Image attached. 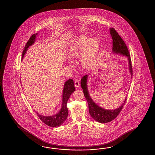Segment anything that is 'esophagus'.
<instances>
[{
  "mask_svg": "<svg viewBox=\"0 0 155 155\" xmlns=\"http://www.w3.org/2000/svg\"><path fill=\"white\" fill-rule=\"evenodd\" d=\"M75 86L77 87V88H79V87H80V82H79V80H76L75 81Z\"/></svg>",
  "mask_w": 155,
  "mask_h": 155,
  "instance_id": "34e87169",
  "label": "esophagus"
}]
</instances>
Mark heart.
Wrapping results in <instances>:
<instances>
[{"label":"heart","mask_w":155,"mask_h":155,"mask_svg":"<svg viewBox=\"0 0 155 155\" xmlns=\"http://www.w3.org/2000/svg\"><path fill=\"white\" fill-rule=\"evenodd\" d=\"M100 48L99 40L96 37L89 39L88 36L82 35L73 44L69 55L72 58H79L82 66L89 68L94 62Z\"/></svg>","instance_id":"heart-1"}]
</instances>
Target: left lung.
I'll return each mask as SVG.
<instances>
[{
	"mask_svg": "<svg viewBox=\"0 0 155 155\" xmlns=\"http://www.w3.org/2000/svg\"><path fill=\"white\" fill-rule=\"evenodd\" d=\"M110 32L112 38V52L115 54H120L124 56L127 57L129 61V70L132 77V67L131 60L129 50L126 45L125 43L122 39L121 36L114 28L110 29ZM88 75L83 76L81 80V86L83 90L84 96L88 103L89 113L93 119L100 123H107L110 122L119 115L124 106L125 104L127 97L125 99L121 106L115 110H107L103 109L94 102L89 94L87 85Z\"/></svg>",
	"mask_w": 155,
	"mask_h": 155,
	"instance_id": "left-lung-1",
	"label": "left lung"
}]
</instances>
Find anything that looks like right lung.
<instances>
[{"mask_svg": "<svg viewBox=\"0 0 155 155\" xmlns=\"http://www.w3.org/2000/svg\"><path fill=\"white\" fill-rule=\"evenodd\" d=\"M37 35L38 33L33 34L26 43L23 51L21 59L23 60V59L24 56L25 55L28 49L30 46H31L35 42V40L36 39V36ZM74 85V84L73 79H69L65 82L63 89L62 106L59 112H58L54 115L48 116L41 115L39 114L38 112H36L37 115L38 116L40 120L42 121L44 124H45L46 125L53 127H59L61 125H62L66 120L68 116V109L66 104L71 94H72L73 92L75 90V88Z\"/></svg>", "mask_w": 155, "mask_h": 155, "instance_id": "obj_1", "label": "right lung"}]
</instances>
